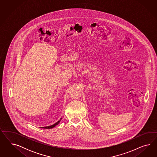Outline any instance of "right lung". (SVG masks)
I'll list each match as a JSON object with an SVG mask.
<instances>
[{"label":"right lung","instance_id":"obj_1","mask_svg":"<svg viewBox=\"0 0 157 157\" xmlns=\"http://www.w3.org/2000/svg\"><path fill=\"white\" fill-rule=\"evenodd\" d=\"M61 119L60 120H59L57 122H56V123L54 124H53L52 125H50V126H48V127H41V128H45V129H50V128H53V127H55L56 125H57V124H59V123H60V121L61 120Z\"/></svg>","mask_w":157,"mask_h":157}]
</instances>
